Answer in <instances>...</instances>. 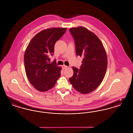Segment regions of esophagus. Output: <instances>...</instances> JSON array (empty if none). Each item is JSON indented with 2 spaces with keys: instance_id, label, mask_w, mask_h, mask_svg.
<instances>
[{
  "instance_id": "esophagus-1",
  "label": "esophagus",
  "mask_w": 133,
  "mask_h": 133,
  "mask_svg": "<svg viewBox=\"0 0 133 133\" xmlns=\"http://www.w3.org/2000/svg\"><path fill=\"white\" fill-rule=\"evenodd\" d=\"M62 67V69H66V68H67L68 67V66H67L65 65H63Z\"/></svg>"
}]
</instances>
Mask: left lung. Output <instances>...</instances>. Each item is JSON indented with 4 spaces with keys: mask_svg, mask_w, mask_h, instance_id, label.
Returning a JSON list of instances; mask_svg holds the SVG:
<instances>
[{
    "mask_svg": "<svg viewBox=\"0 0 133 133\" xmlns=\"http://www.w3.org/2000/svg\"><path fill=\"white\" fill-rule=\"evenodd\" d=\"M74 39L77 56L83 58L80 69L73 67L69 82L83 94L94 91L101 83L107 68V56L101 40L93 32L79 26L70 29Z\"/></svg>",
    "mask_w": 133,
    "mask_h": 133,
    "instance_id": "8db88e82",
    "label": "left lung"
}]
</instances>
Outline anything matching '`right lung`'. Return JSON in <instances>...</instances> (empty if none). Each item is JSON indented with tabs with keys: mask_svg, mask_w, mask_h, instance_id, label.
I'll list each match as a JSON object with an SVG mask.
<instances>
[{
	"mask_svg": "<svg viewBox=\"0 0 133 133\" xmlns=\"http://www.w3.org/2000/svg\"><path fill=\"white\" fill-rule=\"evenodd\" d=\"M67 28H51L39 32L31 40L26 49L24 61L26 74L34 88L46 92L53 88L61 76V67L56 61L50 63L54 45Z\"/></svg>",
	"mask_w": 133,
	"mask_h": 133,
	"instance_id": "obj_1",
	"label": "right lung"
}]
</instances>
